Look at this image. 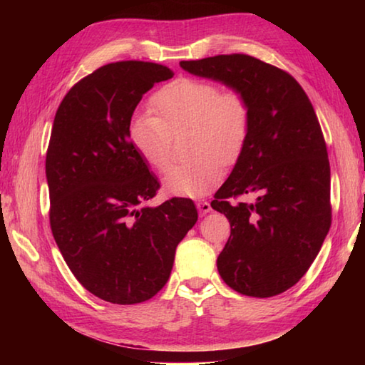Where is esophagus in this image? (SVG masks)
<instances>
[{
    "label": "esophagus",
    "mask_w": 365,
    "mask_h": 365,
    "mask_svg": "<svg viewBox=\"0 0 365 365\" xmlns=\"http://www.w3.org/2000/svg\"><path fill=\"white\" fill-rule=\"evenodd\" d=\"M196 207H197V211H200V214L201 215H205V214H207V212H211L212 211V207H211V205H209L207 201H197L196 202Z\"/></svg>",
    "instance_id": "1"
}]
</instances>
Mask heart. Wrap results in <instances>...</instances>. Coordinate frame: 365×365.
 I'll return each mask as SVG.
<instances>
[{
  "label": "heart",
  "mask_w": 365,
  "mask_h": 365,
  "mask_svg": "<svg viewBox=\"0 0 365 365\" xmlns=\"http://www.w3.org/2000/svg\"><path fill=\"white\" fill-rule=\"evenodd\" d=\"M156 117L140 115L128 128V138L151 169L169 168L172 137L190 132L187 154L164 177L169 195L200 197L224 177V163L242 154L251 130V108L237 88L220 90L214 82L182 77L163 86L151 98Z\"/></svg>",
  "instance_id": "1"
}]
</instances>
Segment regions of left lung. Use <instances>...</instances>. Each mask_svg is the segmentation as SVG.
<instances>
[{
	"mask_svg": "<svg viewBox=\"0 0 365 365\" xmlns=\"http://www.w3.org/2000/svg\"><path fill=\"white\" fill-rule=\"evenodd\" d=\"M180 67L240 90L251 108L248 141L211 202L230 222L217 257L222 280L255 298L287 292L311 267L331 224L330 163L316 110L288 72L248 54Z\"/></svg>",
	"mask_w": 365,
	"mask_h": 365,
	"instance_id": "1",
	"label": "left lung"
}]
</instances>
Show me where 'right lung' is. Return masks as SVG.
I'll return each instance as SVG.
<instances>
[{
  "label": "right lung",
  "instance_id": "obj_1",
  "mask_svg": "<svg viewBox=\"0 0 365 365\" xmlns=\"http://www.w3.org/2000/svg\"><path fill=\"white\" fill-rule=\"evenodd\" d=\"M172 77L156 63L106 64L73 85L54 115L46 151L49 225L76 279L113 304L153 298L197 220L187 197L143 205L159 182L128 138L141 98Z\"/></svg>",
  "mask_w": 365,
  "mask_h": 365
}]
</instances>
